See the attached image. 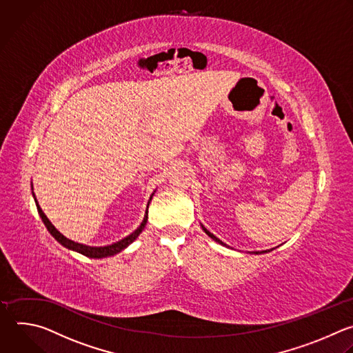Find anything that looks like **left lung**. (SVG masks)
Listing matches in <instances>:
<instances>
[{
    "label": "left lung",
    "mask_w": 353,
    "mask_h": 353,
    "mask_svg": "<svg viewBox=\"0 0 353 353\" xmlns=\"http://www.w3.org/2000/svg\"><path fill=\"white\" fill-rule=\"evenodd\" d=\"M201 228H203V231H204V232H205V234H207V235H208L211 239H214L216 242H219V243H221V245H224V246H225V243H223V242H221V241H220L217 236H214L213 234L208 232V231H207V230H205L203 225H201ZM267 252H270V250H261V252H254V253H256V254H259V253H267Z\"/></svg>",
    "instance_id": "8db88e82"
}]
</instances>
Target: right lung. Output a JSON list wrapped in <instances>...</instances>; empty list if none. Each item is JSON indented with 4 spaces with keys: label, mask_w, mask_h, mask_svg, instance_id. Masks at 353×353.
Instances as JSON below:
<instances>
[{
    "label": "right lung",
    "mask_w": 353,
    "mask_h": 353,
    "mask_svg": "<svg viewBox=\"0 0 353 353\" xmlns=\"http://www.w3.org/2000/svg\"><path fill=\"white\" fill-rule=\"evenodd\" d=\"M153 194H154V193H153ZM153 194L150 196V200H152ZM33 197H34V193H33ZM150 200H149V203H150ZM34 201H36V205H37L39 214H40V217H41V220H43V223H44V225H46V228L48 230V232H50L63 248H66V249H69V250H75V252H78V253H81V254H83V256H86V257H92V259H103V257L114 256V254L122 252L125 248H128V246L140 235V232H142V231L145 230V225H146V223H148V210H146V214H145V219H143L142 224H140L130 235L125 236L123 239H121V241H118V242H115V243L107 245V246H88V245L74 242V241L68 239L66 236H63V235L50 223V220L47 219V216L43 213V210L40 208V205H39L36 197H34ZM148 208H149V204H148Z\"/></svg>",
    "instance_id": "right-lung-1"
}]
</instances>
